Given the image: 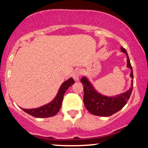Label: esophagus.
I'll return each mask as SVG.
<instances>
[{"instance_id": "1", "label": "esophagus", "mask_w": 148, "mask_h": 148, "mask_svg": "<svg viewBox=\"0 0 148 148\" xmlns=\"http://www.w3.org/2000/svg\"><path fill=\"white\" fill-rule=\"evenodd\" d=\"M81 71L79 69H76V70L74 71V73H73V75H72V77H73V79H74V81H79L80 76H81Z\"/></svg>"}]
</instances>
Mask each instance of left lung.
Returning <instances> with one entry per match:
<instances>
[{
    "label": "left lung",
    "instance_id": "8db88e82",
    "mask_svg": "<svg viewBox=\"0 0 148 148\" xmlns=\"http://www.w3.org/2000/svg\"><path fill=\"white\" fill-rule=\"evenodd\" d=\"M121 51L127 56V67L131 69L130 77L134 79L133 70L131 65L130 58L127 51L121 47ZM133 80H132L131 87L125 92L114 96L103 95L99 92L87 76H83L81 82L84 85V102L86 108L90 113L98 116L108 117L121 110L125 106L130 99L133 90Z\"/></svg>",
    "mask_w": 148,
    "mask_h": 148
}]
</instances>
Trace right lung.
I'll use <instances>...</instances> for the list:
<instances>
[{"label": "right lung", "mask_w": 148, "mask_h": 148, "mask_svg": "<svg viewBox=\"0 0 148 148\" xmlns=\"http://www.w3.org/2000/svg\"><path fill=\"white\" fill-rule=\"evenodd\" d=\"M74 84V81L72 78H69V79L64 81L61 84L55 98L47 104L38 107V108H30V109L23 108H21L25 113L32 115V116L35 117V118H43L54 116L58 113L59 110L62 106V99H63L64 95L66 90Z\"/></svg>", "instance_id": "1"}]
</instances>
